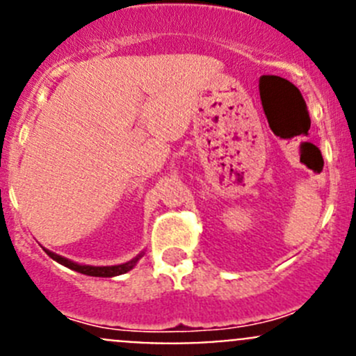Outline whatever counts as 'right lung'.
<instances>
[{
  "mask_svg": "<svg viewBox=\"0 0 356 356\" xmlns=\"http://www.w3.org/2000/svg\"><path fill=\"white\" fill-rule=\"evenodd\" d=\"M46 253H48L53 260H56L58 264L65 265V267L72 268V270L81 272V274H86V275H92V277H113V275L125 274V272L131 270V268L136 265V261L139 260V257H138V258H134V260L127 261V264H122V265H111V267H91V265L74 264V261L67 260V258L60 257V254H56V253H51V251H48V250H46Z\"/></svg>",
  "mask_w": 356,
  "mask_h": 356,
  "instance_id": "1",
  "label": "right lung"
}]
</instances>
